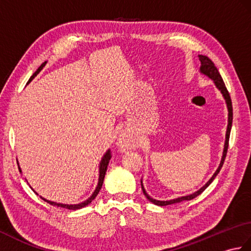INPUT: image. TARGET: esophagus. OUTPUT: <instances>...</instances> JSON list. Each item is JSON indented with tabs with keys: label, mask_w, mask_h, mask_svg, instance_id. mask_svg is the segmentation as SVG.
<instances>
[{
	"label": "esophagus",
	"mask_w": 251,
	"mask_h": 251,
	"mask_svg": "<svg viewBox=\"0 0 251 251\" xmlns=\"http://www.w3.org/2000/svg\"><path fill=\"white\" fill-rule=\"evenodd\" d=\"M119 146L122 148V149H127L129 147V143H128V140H127V138L125 136H120L119 138Z\"/></svg>",
	"instance_id": "obj_1"
}]
</instances>
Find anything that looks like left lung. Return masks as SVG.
Wrapping results in <instances>:
<instances>
[{
    "mask_svg": "<svg viewBox=\"0 0 251 251\" xmlns=\"http://www.w3.org/2000/svg\"><path fill=\"white\" fill-rule=\"evenodd\" d=\"M200 58V61H201V68H200V72L201 74H204L207 77H209L210 79L214 81L216 87L220 90V93L222 94L223 98L226 100V108H227V128H226V141H225V148H223V153H222V157H221V162L219 164V167L217 168V170L215 172V174L212 175V177L207 181V183L205 185H202L200 190H197L196 192L189 195H185V196H181V197H177V199H174V200H169V201H158L153 199L150 195L147 193V191L145 189V186H143L142 183V179H141V189L143 194L146 195L147 199L150 201L151 202H153L154 205H157V206H167V205H172V204H177V202L180 201H191L195 199L196 196H199L200 194H201L202 192L206 190V188L208 185H209L214 179L216 178V176L220 173V169L222 168V165L225 163V159L226 156V152H227V148H228V139H230V132H231V128H232V121H233V108H232V101H231V97H230V94H228L227 89L226 87V84L223 82V79L220 75L219 71H218V69L216 68L215 63L212 62L209 58L207 56H202V55H199Z\"/></svg>",
    "mask_w": 251,
    "mask_h": 251,
    "instance_id": "left-lung-1",
    "label": "left lung"
}]
</instances>
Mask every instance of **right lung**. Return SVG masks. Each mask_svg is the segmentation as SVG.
I'll use <instances>...</instances> for the list:
<instances>
[{
    "label": "right lung",
    "instance_id": "1",
    "mask_svg": "<svg viewBox=\"0 0 251 251\" xmlns=\"http://www.w3.org/2000/svg\"><path fill=\"white\" fill-rule=\"evenodd\" d=\"M45 65H46V61L42 63L41 67H40L39 69H37V70L33 73V75H32V76L30 77L28 84L32 81V79L34 78V76H36V74H39V72L42 70V69H43V67H45ZM110 159H111V152H110V150H108V151H106V152L104 153V155L102 156V158H101V162H100V165H99V179H98V184H97V186H96V190L94 191V193H93L92 195H90V197H88V199H87L86 201H82V202H79V204L69 205V204H61V202L51 201H49V200L44 199V197H42V196H40V197H41L42 200L45 201H47V202H49V204H50V205H52V206L67 208V209H71V210L81 209V208H83V207H85V206H87L88 204H90V202H92V201L96 199V196L98 195L100 189L102 188V183H103V180H104L105 172H106V168H108V165H109ZM17 164H18V162H17ZM18 165H19V164H18ZM18 168H19V172L21 173V168H20V166H18ZM30 188H31V186H30ZM31 189H32V188H31ZM32 190H33V189H32ZM33 191H34V190H33ZM34 192H35V191H34ZM35 193H36V192H35ZM36 194H37V193H36ZM37 195H39V194H37Z\"/></svg>",
    "mask_w": 251,
    "mask_h": 251
}]
</instances>
